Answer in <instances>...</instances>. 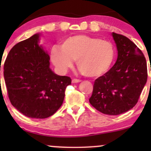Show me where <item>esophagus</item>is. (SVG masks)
Here are the masks:
<instances>
[{"instance_id": "esophagus-1", "label": "esophagus", "mask_w": 151, "mask_h": 151, "mask_svg": "<svg viewBox=\"0 0 151 151\" xmlns=\"http://www.w3.org/2000/svg\"><path fill=\"white\" fill-rule=\"evenodd\" d=\"M80 82H81V80H78V79H74V80H72V83H79Z\"/></svg>"}]
</instances>
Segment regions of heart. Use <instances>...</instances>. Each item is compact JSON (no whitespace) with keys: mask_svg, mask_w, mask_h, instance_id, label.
Returning a JSON list of instances; mask_svg holds the SVG:
<instances>
[{"mask_svg":"<svg viewBox=\"0 0 151 151\" xmlns=\"http://www.w3.org/2000/svg\"><path fill=\"white\" fill-rule=\"evenodd\" d=\"M115 55V47L110 42L87 35L71 36L62 42L60 48L54 47L51 50L52 61L60 72H66L76 60L78 69L88 77L106 74Z\"/></svg>","mask_w":151,"mask_h":151,"instance_id":"heart-1","label":"heart"}]
</instances>
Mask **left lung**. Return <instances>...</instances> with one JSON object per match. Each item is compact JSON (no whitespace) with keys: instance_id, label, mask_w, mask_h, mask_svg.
Returning <instances> with one entry per match:
<instances>
[{"instance_id":"left-lung-1","label":"left lung","mask_w":151,"mask_h":151,"mask_svg":"<svg viewBox=\"0 0 151 151\" xmlns=\"http://www.w3.org/2000/svg\"><path fill=\"white\" fill-rule=\"evenodd\" d=\"M118 58L115 65L95 80L89 101L102 113L117 115L137 103L147 78V63L142 52L123 35L112 33ZM151 70V68H150Z\"/></svg>"}]
</instances>
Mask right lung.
<instances>
[{
	"label": "right lung",
	"mask_w": 151,
	"mask_h": 151,
	"mask_svg": "<svg viewBox=\"0 0 151 151\" xmlns=\"http://www.w3.org/2000/svg\"><path fill=\"white\" fill-rule=\"evenodd\" d=\"M39 37L40 33H36L12 47L4 75L12 104L25 116L42 119L60 107L71 80L52 71L50 56L39 45Z\"/></svg>",
	"instance_id": "add662e5"
}]
</instances>
